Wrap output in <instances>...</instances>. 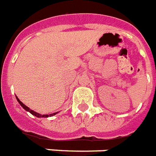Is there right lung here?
Masks as SVG:
<instances>
[{"instance_id":"obj_1","label":"right lung","mask_w":156,"mask_h":156,"mask_svg":"<svg viewBox=\"0 0 156 156\" xmlns=\"http://www.w3.org/2000/svg\"><path fill=\"white\" fill-rule=\"evenodd\" d=\"M16 99H17V101H18V102L20 104V106H21V107H22L25 111H27V112H30L32 115H34V116H37V117H48V116H54V115H55V114H57V112H55V113H53V114H49V115H41V114L40 113H37V112H34L33 110L30 109L28 107H26L23 102H21V101H20V99L18 98L17 97H16Z\"/></svg>"}]
</instances>
